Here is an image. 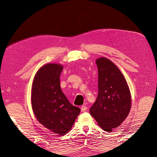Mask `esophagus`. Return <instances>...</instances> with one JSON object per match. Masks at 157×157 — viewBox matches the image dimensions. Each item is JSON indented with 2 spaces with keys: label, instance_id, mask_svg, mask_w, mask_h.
Returning a JSON list of instances; mask_svg holds the SVG:
<instances>
[{
  "label": "esophagus",
  "instance_id": "34e87169",
  "mask_svg": "<svg viewBox=\"0 0 157 157\" xmlns=\"http://www.w3.org/2000/svg\"><path fill=\"white\" fill-rule=\"evenodd\" d=\"M87 106H85V105H82V106H81V111H82V112H84V111H86V110H87Z\"/></svg>",
  "mask_w": 157,
  "mask_h": 157
}]
</instances>
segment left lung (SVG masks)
<instances>
[{"mask_svg": "<svg viewBox=\"0 0 157 157\" xmlns=\"http://www.w3.org/2000/svg\"><path fill=\"white\" fill-rule=\"evenodd\" d=\"M98 68V96L90 113L106 132L121 124L131 109V95L124 76L106 58L96 61Z\"/></svg>", "mask_w": 157, "mask_h": 157, "instance_id": "left-lung-1", "label": "left lung"}]
</instances>
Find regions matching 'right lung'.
<instances>
[{
  "mask_svg": "<svg viewBox=\"0 0 157 157\" xmlns=\"http://www.w3.org/2000/svg\"><path fill=\"white\" fill-rule=\"evenodd\" d=\"M63 66L45 65L38 70L33 82L32 106L38 121L56 134L71 129L80 109L69 102L60 87Z\"/></svg>",
  "mask_w": 157,
  "mask_h": 157,
  "instance_id": "1",
  "label": "right lung"
}]
</instances>
